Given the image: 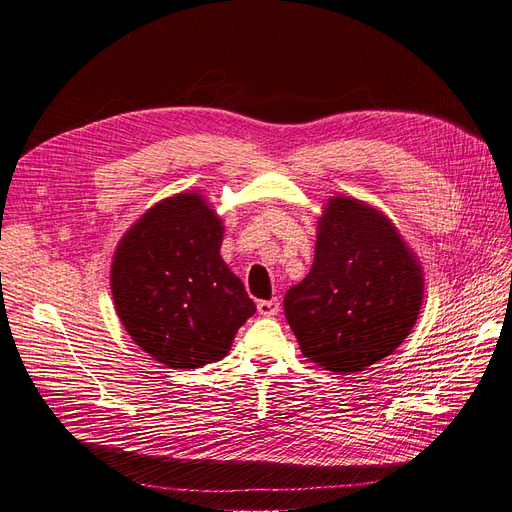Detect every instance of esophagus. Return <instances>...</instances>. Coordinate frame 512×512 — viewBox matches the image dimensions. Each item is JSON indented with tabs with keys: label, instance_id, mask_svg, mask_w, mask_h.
<instances>
[{
	"label": "esophagus",
	"instance_id": "34e87169",
	"mask_svg": "<svg viewBox=\"0 0 512 512\" xmlns=\"http://www.w3.org/2000/svg\"><path fill=\"white\" fill-rule=\"evenodd\" d=\"M258 314L260 316H277L280 314V301L271 299V301H258Z\"/></svg>",
	"mask_w": 512,
	"mask_h": 512
}]
</instances>
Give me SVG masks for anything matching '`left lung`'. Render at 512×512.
Masks as SVG:
<instances>
[{"label":"left lung","instance_id":"8db88e82","mask_svg":"<svg viewBox=\"0 0 512 512\" xmlns=\"http://www.w3.org/2000/svg\"><path fill=\"white\" fill-rule=\"evenodd\" d=\"M421 301V267L395 226L335 196L318 222L312 271L286 292L284 314L309 361L354 374L404 342Z\"/></svg>","mask_w":512,"mask_h":512}]
</instances>
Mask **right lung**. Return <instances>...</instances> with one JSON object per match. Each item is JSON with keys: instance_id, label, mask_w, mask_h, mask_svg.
I'll list each match as a JSON object with an SVG mask.
<instances>
[{"instance_id": "1", "label": "right lung", "mask_w": 512, "mask_h": 512, "mask_svg": "<svg viewBox=\"0 0 512 512\" xmlns=\"http://www.w3.org/2000/svg\"><path fill=\"white\" fill-rule=\"evenodd\" d=\"M222 222L196 194L149 209L121 239L111 286L123 327L153 359L196 369L220 361L256 314L220 256Z\"/></svg>"}]
</instances>
